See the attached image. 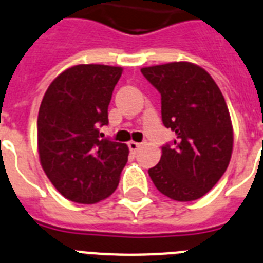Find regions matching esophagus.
I'll return each mask as SVG.
<instances>
[{"label":"esophagus","mask_w":263,"mask_h":263,"mask_svg":"<svg viewBox=\"0 0 263 263\" xmlns=\"http://www.w3.org/2000/svg\"><path fill=\"white\" fill-rule=\"evenodd\" d=\"M128 147H129V149H131L132 152H136L139 148H140V147H142V143H138V142H134V140H131V142H128Z\"/></svg>","instance_id":"esophagus-1"}]
</instances>
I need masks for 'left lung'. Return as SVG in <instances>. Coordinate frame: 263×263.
Wrapping results in <instances>:
<instances>
[{"label":"left lung","mask_w":263,"mask_h":263,"mask_svg":"<svg viewBox=\"0 0 263 263\" xmlns=\"http://www.w3.org/2000/svg\"><path fill=\"white\" fill-rule=\"evenodd\" d=\"M160 92L162 120L175 132L148 170L156 189L174 200L206 195L226 171L233 154V124L223 95L206 70L189 61L142 68Z\"/></svg>","instance_id":"left-lung-1"}]
</instances>
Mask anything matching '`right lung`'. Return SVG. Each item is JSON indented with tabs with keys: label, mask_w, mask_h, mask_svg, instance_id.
Masks as SVG:
<instances>
[{
	"label": "right lung",
	"mask_w": 263,
	"mask_h": 263,
	"mask_svg": "<svg viewBox=\"0 0 263 263\" xmlns=\"http://www.w3.org/2000/svg\"><path fill=\"white\" fill-rule=\"evenodd\" d=\"M121 67L79 64L46 89L37 119V148L48 179L67 199L92 204L114 193L128 160L127 144L101 139Z\"/></svg>",
	"instance_id": "right-lung-1"
}]
</instances>
